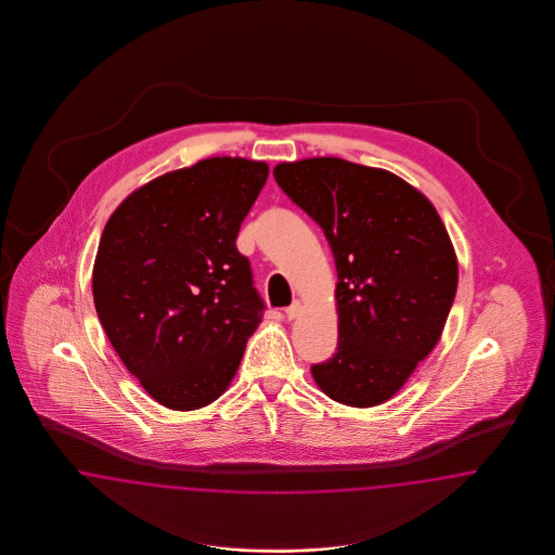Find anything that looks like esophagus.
Masks as SVG:
<instances>
[{"instance_id":"obj_1","label":"esophagus","mask_w":555,"mask_h":555,"mask_svg":"<svg viewBox=\"0 0 555 555\" xmlns=\"http://www.w3.org/2000/svg\"><path fill=\"white\" fill-rule=\"evenodd\" d=\"M302 305L301 301H295L293 305H288L285 309L286 320H297L301 315Z\"/></svg>"}]
</instances>
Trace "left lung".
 Returning <instances> with one entry per match:
<instances>
[{
    "label": "left lung",
    "instance_id": "1",
    "mask_svg": "<svg viewBox=\"0 0 555 555\" xmlns=\"http://www.w3.org/2000/svg\"><path fill=\"white\" fill-rule=\"evenodd\" d=\"M274 179L336 260V353L311 374L337 403H385L450 315L457 260L448 230L427 197L383 168L325 156L276 165Z\"/></svg>",
    "mask_w": 555,
    "mask_h": 555
}]
</instances>
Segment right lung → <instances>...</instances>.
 I'll list each match as a JSON object with an SVG mask.
<instances>
[{
    "instance_id": "1",
    "label": "right lung",
    "mask_w": 555,
    "mask_h": 555,
    "mask_svg": "<svg viewBox=\"0 0 555 555\" xmlns=\"http://www.w3.org/2000/svg\"><path fill=\"white\" fill-rule=\"evenodd\" d=\"M267 179V163L205 158L140 186L101 234L95 311L156 403L193 411L234 378L267 307L235 237Z\"/></svg>"
}]
</instances>
